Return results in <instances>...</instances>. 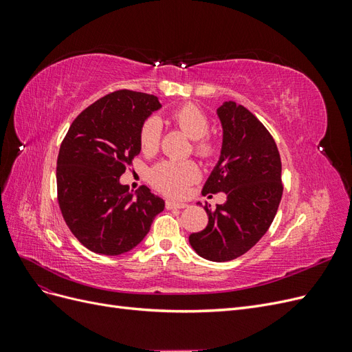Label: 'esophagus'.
Here are the masks:
<instances>
[{"mask_svg": "<svg viewBox=\"0 0 352 352\" xmlns=\"http://www.w3.org/2000/svg\"><path fill=\"white\" fill-rule=\"evenodd\" d=\"M166 207L167 208H185V207H188V204H185V202H177V201H166Z\"/></svg>", "mask_w": 352, "mask_h": 352, "instance_id": "1", "label": "esophagus"}]
</instances>
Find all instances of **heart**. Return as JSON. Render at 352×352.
I'll use <instances>...</instances> for the list:
<instances>
[{"label": "heart", "mask_w": 352, "mask_h": 352, "mask_svg": "<svg viewBox=\"0 0 352 352\" xmlns=\"http://www.w3.org/2000/svg\"><path fill=\"white\" fill-rule=\"evenodd\" d=\"M172 120L192 140L194 153L201 158H211L217 144L208 135L210 119L195 104H184L172 113ZM162 141V120L148 117L140 129V145L144 153H154ZM199 177V170L192 162H163L151 170V182L170 195H182L188 185Z\"/></svg>", "instance_id": "b5f03b06"}]
</instances>
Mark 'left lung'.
Returning a JSON list of instances; mask_svg holds the SVG:
<instances>
[{
    "mask_svg": "<svg viewBox=\"0 0 352 352\" xmlns=\"http://www.w3.org/2000/svg\"><path fill=\"white\" fill-rule=\"evenodd\" d=\"M223 127L220 158L202 194L225 192V204L206 211L208 225L189 236L190 247L210 261H230L251 250L269 230L282 199V163L264 124L233 101L217 109ZM211 197V195H210Z\"/></svg>",
    "mask_w": 352,
    "mask_h": 352,
    "instance_id": "8db88e82",
    "label": "left lung"
}]
</instances>
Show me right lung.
<instances>
[{
    "label": "right lung",
    "instance_id": "add662e5",
    "mask_svg": "<svg viewBox=\"0 0 352 352\" xmlns=\"http://www.w3.org/2000/svg\"><path fill=\"white\" fill-rule=\"evenodd\" d=\"M162 109L155 95L116 91L85 109L69 127L57 158L63 219L92 252L120 255L146 236L164 201L146 186L131 192L120 176L141 153L142 123Z\"/></svg>",
    "mask_w": 352,
    "mask_h": 352
}]
</instances>
